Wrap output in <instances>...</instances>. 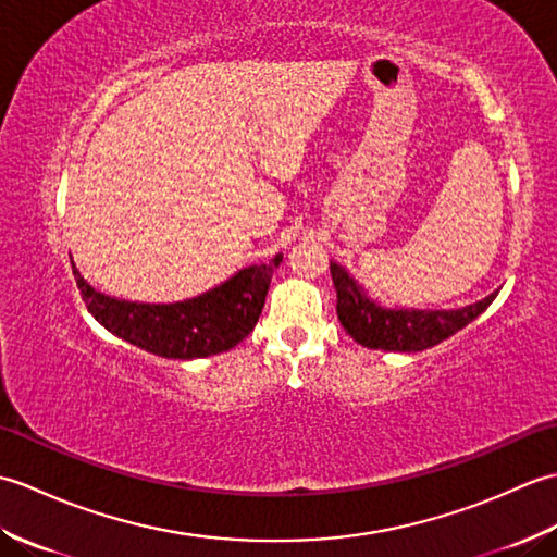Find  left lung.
Here are the masks:
<instances>
[{
    "label": "left lung",
    "mask_w": 557,
    "mask_h": 557,
    "mask_svg": "<svg viewBox=\"0 0 557 557\" xmlns=\"http://www.w3.org/2000/svg\"><path fill=\"white\" fill-rule=\"evenodd\" d=\"M330 275L337 292V318L361 347L385 351H423L441 345L488 309L498 292L461 309H387L369 297L347 268L330 260Z\"/></svg>",
    "instance_id": "obj_1"
}]
</instances>
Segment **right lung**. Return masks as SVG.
<instances>
[{
    "label": "right lung",
    "mask_w": 557,
    "mask_h": 557,
    "mask_svg": "<svg viewBox=\"0 0 557 557\" xmlns=\"http://www.w3.org/2000/svg\"><path fill=\"white\" fill-rule=\"evenodd\" d=\"M280 263L282 253L270 263L236 270L218 287L174 304L110 297L92 287L74 263L71 268L90 315L114 337L162 359H203L236 347L256 327Z\"/></svg>",
    "instance_id": "1"
}]
</instances>
